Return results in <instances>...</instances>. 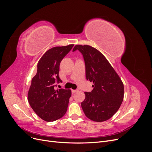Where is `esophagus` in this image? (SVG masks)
I'll use <instances>...</instances> for the list:
<instances>
[{
	"label": "esophagus",
	"instance_id": "obj_1",
	"mask_svg": "<svg viewBox=\"0 0 152 152\" xmlns=\"http://www.w3.org/2000/svg\"><path fill=\"white\" fill-rule=\"evenodd\" d=\"M77 91V90H76V89H72V94H73V93H76V92Z\"/></svg>",
	"mask_w": 152,
	"mask_h": 152
}]
</instances>
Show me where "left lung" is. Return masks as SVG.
<instances>
[{"label": "left lung", "mask_w": 152, "mask_h": 152, "mask_svg": "<svg viewBox=\"0 0 152 152\" xmlns=\"http://www.w3.org/2000/svg\"><path fill=\"white\" fill-rule=\"evenodd\" d=\"M77 50L83 56L86 79L94 83L91 92H85L82 108L92 121H107L117 112L123 102L124 84L99 50L87 45H76L72 51Z\"/></svg>", "instance_id": "8db88e82"}]
</instances>
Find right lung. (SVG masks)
<instances>
[{
  "label": "right lung",
  "mask_w": 152,
  "mask_h": 152,
  "mask_svg": "<svg viewBox=\"0 0 152 152\" xmlns=\"http://www.w3.org/2000/svg\"><path fill=\"white\" fill-rule=\"evenodd\" d=\"M73 44L49 49L40 58L37 72L31 80L28 93V103L37 115L47 122L61 118L66 112L71 91L58 89L62 82L59 77V65Z\"/></svg>",
  "instance_id": "obj_1"
}]
</instances>
